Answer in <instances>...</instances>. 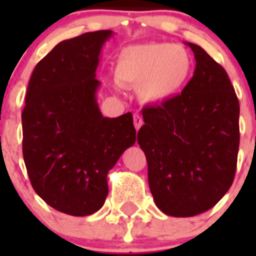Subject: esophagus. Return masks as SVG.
<instances>
[{
	"label": "esophagus",
	"mask_w": 256,
	"mask_h": 256,
	"mask_svg": "<svg viewBox=\"0 0 256 256\" xmlns=\"http://www.w3.org/2000/svg\"><path fill=\"white\" fill-rule=\"evenodd\" d=\"M133 124H134V128L137 130L141 128V126L144 124V120H142V116L138 114H134V116H133Z\"/></svg>",
	"instance_id": "34e87169"
}]
</instances>
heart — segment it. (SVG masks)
Here are the masks:
<instances>
[{"instance_id": "obj_1", "label": "heart", "mask_w": 256, "mask_h": 256, "mask_svg": "<svg viewBox=\"0 0 256 256\" xmlns=\"http://www.w3.org/2000/svg\"><path fill=\"white\" fill-rule=\"evenodd\" d=\"M192 72L191 54L168 42L124 47L115 62L116 82L124 87H138L140 97L151 104L165 102L180 94Z\"/></svg>"}]
</instances>
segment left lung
<instances>
[{
  "mask_svg": "<svg viewBox=\"0 0 256 256\" xmlns=\"http://www.w3.org/2000/svg\"><path fill=\"white\" fill-rule=\"evenodd\" d=\"M182 94L142 110L137 141L148 160L156 206L170 216L212 209L234 182L240 146V104L223 66L200 46Z\"/></svg>",
  "mask_w": 256,
  "mask_h": 256,
  "instance_id": "left-lung-1",
  "label": "left lung"
}]
</instances>
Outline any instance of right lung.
Wrapping results in <instances>:
<instances>
[{
	"label": "right lung",
	"instance_id": "obj_1",
	"mask_svg": "<svg viewBox=\"0 0 256 256\" xmlns=\"http://www.w3.org/2000/svg\"><path fill=\"white\" fill-rule=\"evenodd\" d=\"M112 30L56 44L36 65L22 112V156L32 186L61 212L86 216L108 196V172L136 142L130 112L105 118L96 69Z\"/></svg>",
	"mask_w": 256,
	"mask_h": 256
}]
</instances>
